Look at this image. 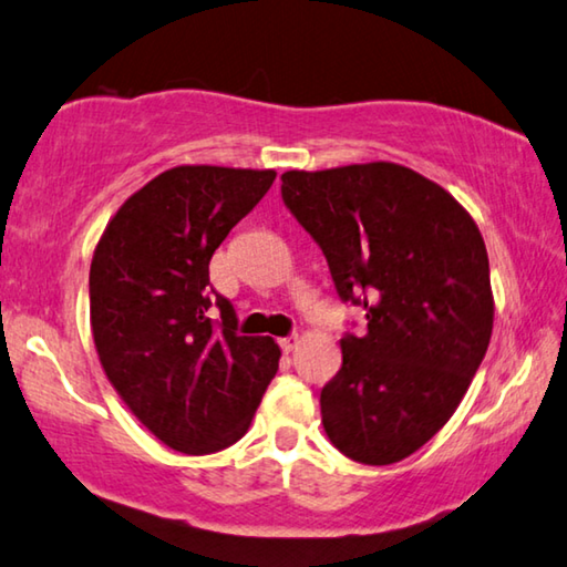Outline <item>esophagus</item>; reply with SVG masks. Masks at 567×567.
Segmentation results:
<instances>
[{"instance_id": "1", "label": "esophagus", "mask_w": 567, "mask_h": 567, "mask_svg": "<svg viewBox=\"0 0 567 567\" xmlns=\"http://www.w3.org/2000/svg\"><path fill=\"white\" fill-rule=\"evenodd\" d=\"M297 334H287V338H280L277 342H280V348H282V352H292L295 348H297Z\"/></svg>"}]
</instances>
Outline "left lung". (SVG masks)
I'll list each match as a JSON object with an SVG mask.
<instances>
[{
  "instance_id": "1",
  "label": "left lung",
  "mask_w": 567,
  "mask_h": 567,
  "mask_svg": "<svg viewBox=\"0 0 567 567\" xmlns=\"http://www.w3.org/2000/svg\"><path fill=\"white\" fill-rule=\"evenodd\" d=\"M282 199L368 320L320 392L324 433L354 463H400L457 410L491 344L483 235L453 195L392 162L290 169Z\"/></svg>"
}]
</instances>
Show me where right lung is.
Segmentation results:
<instances>
[{
	"label": "right lung",
	"mask_w": 567,
	"mask_h": 567,
	"mask_svg": "<svg viewBox=\"0 0 567 567\" xmlns=\"http://www.w3.org/2000/svg\"><path fill=\"white\" fill-rule=\"evenodd\" d=\"M275 177L172 167L134 192L94 249L90 320L102 368L134 417L177 453L237 443L277 372L275 340L237 334L233 302L209 285L215 249Z\"/></svg>",
	"instance_id": "right-lung-1"
}]
</instances>
